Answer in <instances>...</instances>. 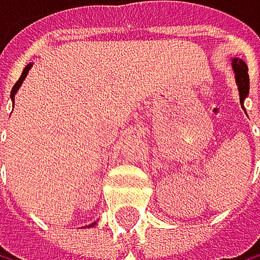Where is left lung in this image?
<instances>
[{"instance_id": "left-lung-1", "label": "left lung", "mask_w": 260, "mask_h": 260, "mask_svg": "<svg viewBox=\"0 0 260 260\" xmlns=\"http://www.w3.org/2000/svg\"><path fill=\"white\" fill-rule=\"evenodd\" d=\"M233 70H235V78H236V84H238V91H239V101H241V106L244 99L249 94V75H247V67L243 60L239 58H233Z\"/></svg>"}]
</instances>
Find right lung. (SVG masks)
Segmentation results:
<instances>
[{
    "instance_id": "right-lung-1",
    "label": "right lung",
    "mask_w": 260,
    "mask_h": 260,
    "mask_svg": "<svg viewBox=\"0 0 260 260\" xmlns=\"http://www.w3.org/2000/svg\"><path fill=\"white\" fill-rule=\"evenodd\" d=\"M30 67H32V63H29L27 67L24 68V71H22V75H21V78L17 79V83L13 86V91H11V99H13V102H14V96H16V92H17V89L21 87V84H22V81L25 79V76H27V73H29V70H30ZM89 226H94V223L92 224H89Z\"/></svg>"
}]
</instances>
